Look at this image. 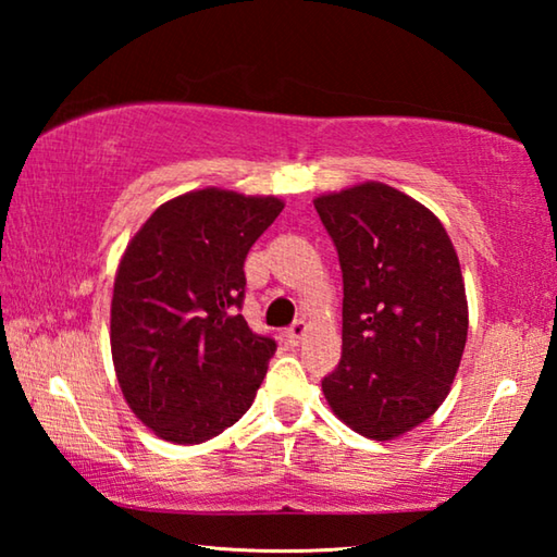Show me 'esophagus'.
I'll use <instances>...</instances> for the list:
<instances>
[{"label":"esophagus","instance_id":"obj_1","mask_svg":"<svg viewBox=\"0 0 557 557\" xmlns=\"http://www.w3.org/2000/svg\"><path fill=\"white\" fill-rule=\"evenodd\" d=\"M307 332H309V324H307V322H295V324H292V326L287 329L285 336H287V342H289L292 346H297V344L301 342V338L307 336Z\"/></svg>","mask_w":557,"mask_h":557}]
</instances>
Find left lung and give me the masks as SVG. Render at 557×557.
<instances>
[{
    "label": "left lung",
    "mask_w": 557,
    "mask_h": 557,
    "mask_svg": "<svg viewBox=\"0 0 557 557\" xmlns=\"http://www.w3.org/2000/svg\"><path fill=\"white\" fill-rule=\"evenodd\" d=\"M314 209L344 272L342 361L324 398L358 435L395 440L445 403L465 354L457 250L435 213L388 184L322 194Z\"/></svg>",
    "instance_id": "left-lung-1"
}]
</instances>
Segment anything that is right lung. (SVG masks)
Returning a JSON list of instances; mask_svg holds the SVG:
<instances>
[{"instance_id":"right-lung-1","label":"right lung","mask_w":557,"mask_h":557,"mask_svg":"<svg viewBox=\"0 0 557 557\" xmlns=\"http://www.w3.org/2000/svg\"><path fill=\"white\" fill-rule=\"evenodd\" d=\"M285 201L199 188L149 215L122 252L110 305V348L129 410L157 437L201 445L256 400L270 336L243 314V262Z\"/></svg>"}]
</instances>
